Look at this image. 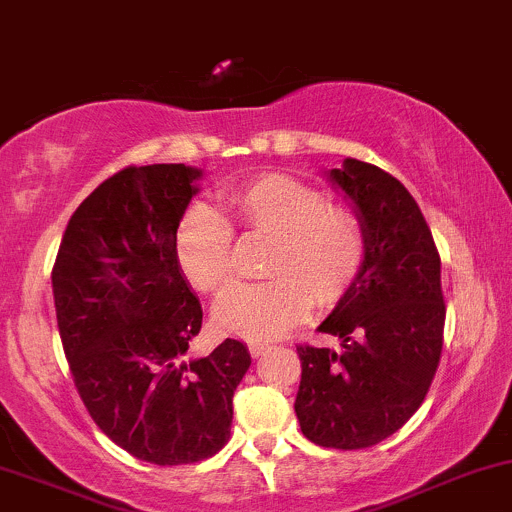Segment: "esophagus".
<instances>
[{
  "label": "esophagus",
  "instance_id": "34e87169",
  "mask_svg": "<svg viewBox=\"0 0 512 512\" xmlns=\"http://www.w3.org/2000/svg\"><path fill=\"white\" fill-rule=\"evenodd\" d=\"M269 347H272V345H269V342H260V340H255V342H247V350H250V355L255 357V359L265 355V352L269 350Z\"/></svg>",
  "mask_w": 512,
  "mask_h": 512
}]
</instances>
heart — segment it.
Masks as SVG:
<instances>
[{
  "label": "heart",
  "mask_w": 512,
  "mask_h": 512,
  "mask_svg": "<svg viewBox=\"0 0 512 512\" xmlns=\"http://www.w3.org/2000/svg\"><path fill=\"white\" fill-rule=\"evenodd\" d=\"M247 233L274 235L267 274L240 284L216 303V323L245 340L286 333L318 306H335L357 282L367 233L352 211L325 204L318 189L284 174H265L226 194ZM177 260L196 289L218 294L235 279L233 228L209 204H194L177 226Z\"/></svg>",
  "instance_id": "heart-1"
}]
</instances>
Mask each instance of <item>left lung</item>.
<instances>
[{
  "mask_svg": "<svg viewBox=\"0 0 512 512\" xmlns=\"http://www.w3.org/2000/svg\"><path fill=\"white\" fill-rule=\"evenodd\" d=\"M325 177L367 233L355 286L318 330L340 350L299 345L294 411L320 447L362 449L386 440L425 401L442 355L440 255L423 213L389 172L345 157Z\"/></svg>",
  "mask_w": 512,
  "mask_h": 512,
  "instance_id": "1",
  "label": "left lung"
}]
</instances>
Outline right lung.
<instances>
[{"label":"right lung","mask_w":512,"mask_h":512,"mask_svg":"<svg viewBox=\"0 0 512 512\" xmlns=\"http://www.w3.org/2000/svg\"><path fill=\"white\" fill-rule=\"evenodd\" d=\"M201 177L189 165L109 177L72 213L53 267L60 340L84 406L109 440L157 466L223 449L250 367L230 338L187 357L204 311L174 238Z\"/></svg>","instance_id":"1"}]
</instances>
